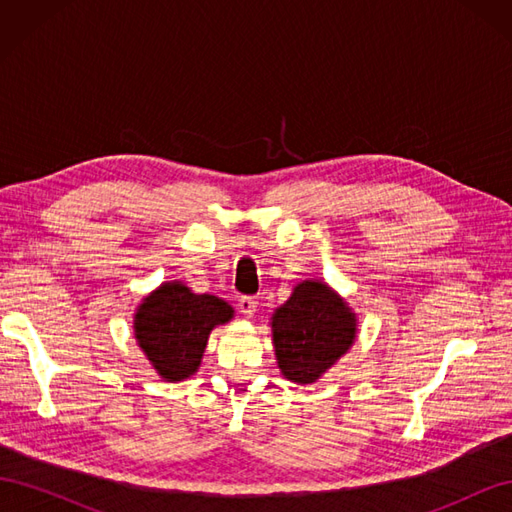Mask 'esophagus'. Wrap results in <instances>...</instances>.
Masks as SVG:
<instances>
[{
  "label": "esophagus",
  "instance_id": "34e87169",
  "mask_svg": "<svg viewBox=\"0 0 512 512\" xmlns=\"http://www.w3.org/2000/svg\"><path fill=\"white\" fill-rule=\"evenodd\" d=\"M256 307H258V301L254 297H241L239 299V312L247 318H252L256 314Z\"/></svg>",
  "mask_w": 512,
  "mask_h": 512
}]
</instances>
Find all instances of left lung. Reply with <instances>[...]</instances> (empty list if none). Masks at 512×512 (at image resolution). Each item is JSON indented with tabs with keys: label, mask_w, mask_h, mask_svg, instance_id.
<instances>
[{
	"label": "left lung",
	"mask_w": 512,
	"mask_h": 512,
	"mask_svg": "<svg viewBox=\"0 0 512 512\" xmlns=\"http://www.w3.org/2000/svg\"><path fill=\"white\" fill-rule=\"evenodd\" d=\"M273 344L282 374L316 382L354 342V314L320 282H303L273 316Z\"/></svg>",
	"instance_id": "obj_1"
}]
</instances>
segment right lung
I'll return each instance as SVG.
<instances>
[{"label":"right lung","mask_w":512,"mask_h":512,"mask_svg":"<svg viewBox=\"0 0 512 512\" xmlns=\"http://www.w3.org/2000/svg\"><path fill=\"white\" fill-rule=\"evenodd\" d=\"M232 318V307L213 294H194L183 284H164L138 307V346L168 382L192 376L215 324Z\"/></svg>","instance_id":"1"}]
</instances>
